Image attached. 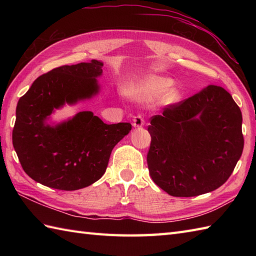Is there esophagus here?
Masks as SVG:
<instances>
[{"label":"esophagus","instance_id":"34e87169","mask_svg":"<svg viewBox=\"0 0 256 256\" xmlns=\"http://www.w3.org/2000/svg\"><path fill=\"white\" fill-rule=\"evenodd\" d=\"M144 123H145L144 118L140 116H136L133 118V126L134 128H142Z\"/></svg>","mask_w":256,"mask_h":256}]
</instances>
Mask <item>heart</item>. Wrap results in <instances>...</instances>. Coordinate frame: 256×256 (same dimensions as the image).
<instances>
[{
	"label": "heart",
	"mask_w": 256,
	"mask_h": 256,
	"mask_svg": "<svg viewBox=\"0 0 256 256\" xmlns=\"http://www.w3.org/2000/svg\"><path fill=\"white\" fill-rule=\"evenodd\" d=\"M172 84L174 81L170 78L152 76V77L144 80L128 84L126 90H125V94L135 101L154 102L158 100L165 93L166 94L162 96V102L165 104H172L179 99L177 90H170Z\"/></svg>",
	"instance_id": "1"
}]
</instances>
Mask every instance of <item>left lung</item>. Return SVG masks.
Segmentation results:
<instances>
[{
  "label": "left lung",
  "instance_id": "8db88e82",
  "mask_svg": "<svg viewBox=\"0 0 256 256\" xmlns=\"http://www.w3.org/2000/svg\"><path fill=\"white\" fill-rule=\"evenodd\" d=\"M148 166L153 182L174 197L222 186L243 152L242 113L229 92L210 84L150 118Z\"/></svg>",
  "mask_w": 256,
  "mask_h": 256
}]
</instances>
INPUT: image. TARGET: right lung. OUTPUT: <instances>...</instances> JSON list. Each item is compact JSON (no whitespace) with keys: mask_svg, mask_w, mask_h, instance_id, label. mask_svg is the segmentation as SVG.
Wrapping results in <instances>:
<instances>
[{"mask_svg":"<svg viewBox=\"0 0 256 256\" xmlns=\"http://www.w3.org/2000/svg\"><path fill=\"white\" fill-rule=\"evenodd\" d=\"M103 62L62 66L38 77L16 106L13 146L24 172L35 182L59 190L88 187L103 176L111 152L132 130L130 123L106 124L81 111L48 123L64 106L89 100L100 91Z\"/></svg>","mask_w":256,"mask_h":256,"instance_id":"add662e5","label":"right lung"}]
</instances>
